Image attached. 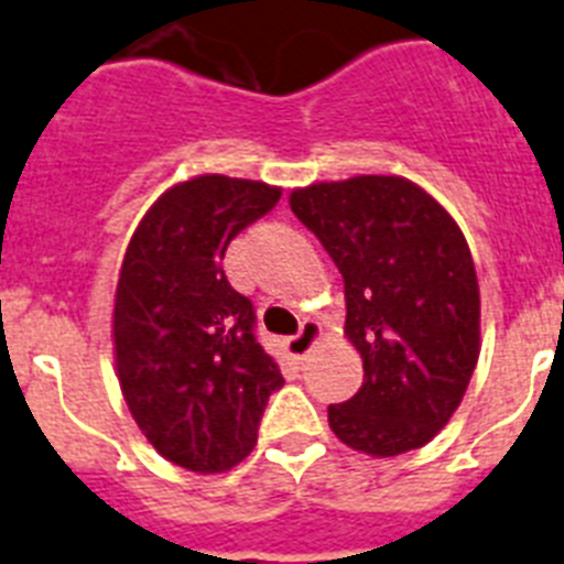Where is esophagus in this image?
I'll use <instances>...</instances> for the list:
<instances>
[{
    "label": "esophagus",
    "instance_id": "1",
    "mask_svg": "<svg viewBox=\"0 0 564 564\" xmlns=\"http://www.w3.org/2000/svg\"><path fill=\"white\" fill-rule=\"evenodd\" d=\"M318 338H321V326L315 324V321H304L301 333L286 338V352H290L295 361H306V355H310L312 347L318 344Z\"/></svg>",
    "mask_w": 564,
    "mask_h": 564
}]
</instances>
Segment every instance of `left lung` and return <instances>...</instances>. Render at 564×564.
<instances>
[{
  "mask_svg": "<svg viewBox=\"0 0 564 564\" xmlns=\"http://www.w3.org/2000/svg\"><path fill=\"white\" fill-rule=\"evenodd\" d=\"M290 206L344 274V335L364 361L361 390L329 404V427L376 458L424 447L479 361V281L465 235L442 203L395 174L292 188Z\"/></svg>",
  "mask_w": 564,
  "mask_h": 564,
  "instance_id": "obj_1",
  "label": "left lung"
}]
</instances>
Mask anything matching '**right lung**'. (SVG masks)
Here are the masks:
<instances>
[{
    "instance_id": "obj_1",
    "label": "right lung",
    "mask_w": 564,
    "mask_h": 564,
    "mask_svg": "<svg viewBox=\"0 0 564 564\" xmlns=\"http://www.w3.org/2000/svg\"><path fill=\"white\" fill-rule=\"evenodd\" d=\"M281 200L260 180L197 174L137 224L113 295V364L151 447L194 473H224L258 442L283 387L254 338L252 301L226 281V246Z\"/></svg>"
}]
</instances>
